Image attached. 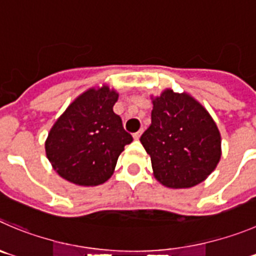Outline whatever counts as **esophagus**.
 <instances>
[{"mask_svg": "<svg viewBox=\"0 0 256 256\" xmlns=\"http://www.w3.org/2000/svg\"><path fill=\"white\" fill-rule=\"evenodd\" d=\"M132 136H134V139H135V140H139L140 136H142V131H138V132L134 134Z\"/></svg>", "mask_w": 256, "mask_h": 256, "instance_id": "esophagus-1", "label": "esophagus"}]
</instances>
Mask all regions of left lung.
<instances>
[{"instance_id": "1", "label": "left lung", "mask_w": 256, "mask_h": 256, "mask_svg": "<svg viewBox=\"0 0 256 256\" xmlns=\"http://www.w3.org/2000/svg\"><path fill=\"white\" fill-rule=\"evenodd\" d=\"M152 125L140 138L155 178L169 188H190L214 170L221 136L204 106L190 96L164 90L152 101Z\"/></svg>"}]
</instances>
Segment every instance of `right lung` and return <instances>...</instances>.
I'll list each match as a JSON object with an SVG mask.
<instances>
[{
    "mask_svg": "<svg viewBox=\"0 0 256 256\" xmlns=\"http://www.w3.org/2000/svg\"><path fill=\"white\" fill-rule=\"evenodd\" d=\"M118 94L104 86L74 100L50 130L45 152L60 176L78 186L102 184L132 142L114 112Z\"/></svg>",
    "mask_w": 256,
    "mask_h": 256,
    "instance_id": "add662e5",
    "label": "right lung"
}]
</instances>
